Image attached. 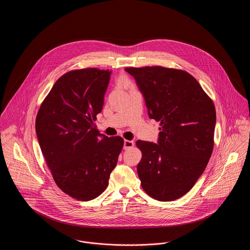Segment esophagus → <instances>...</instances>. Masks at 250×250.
I'll list each match as a JSON object with an SVG mask.
<instances>
[{"label":"esophagus","mask_w":250,"mask_h":250,"mask_svg":"<svg viewBox=\"0 0 250 250\" xmlns=\"http://www.w3.org/2000/svg\"><path fill=\"white\" fill-rule=\"evenodd\" d=\"M134 146V143L132 141H127V140H125L124 142V149L125 150H127V149H130Z\"/></svg>","instance_id":"obj_1"}]
</instances>
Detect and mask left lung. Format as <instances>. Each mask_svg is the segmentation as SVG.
<instances>
[{"instance_id":"left-lung-1","label":"left lung","mask_w":250,"mask_h":250,"mask_svg":"<svg viewBox=\"0 0 250 250\" xmlns=\"http://www.w3.org/2000/svg\"><path fill=\"white\" fill-rule=\"evenodd\" d=\"M150 119L160 122L157 143L138 141L142 187L160 202L177 200L194 187L214 148V103L190 74L162 66L127 67Z\"/></svg>"}]
</instances>
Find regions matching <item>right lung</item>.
Listing matches in <instances>:
<instances>
[{
	"label": "right lung",
	"mask_w": 250,
	"mask_h": 250,
	"mask_svg": "<svg viewBox=\"0 0 250 250\" xmlns=\"http://www.w3.org/2000/svg\"><path fill=\"white\" fill-rule=\"evenodd\" d=\"M111 71L86 68L62 75L38 110L36 136L56 185L87 202L107 188L124 146L121 137L100 134L101 112Z\"/></svg>",
	"instance_id": "add662e5"
}]
</instances>
